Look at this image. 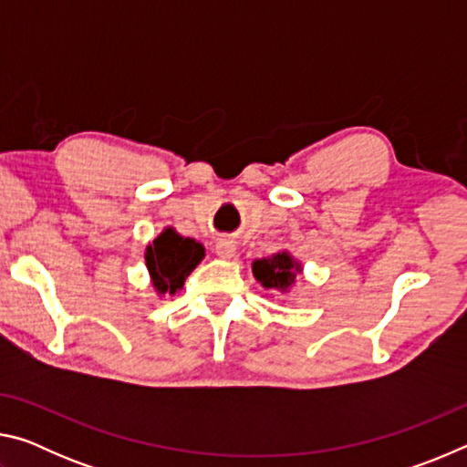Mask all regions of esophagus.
I'll list each match as a JSON object with an SVG mask.
<instances>
[{"instance_id": "34e87169", "label": "esophagus", "mask_w": 467, "mask_h": 467, "mask_svg": "<svg viewBox=\"0 0 467 467\" xmlns=\"http://www.w3.org/2000/svg\"><path fill=\"white\" fill-rule=\"evenodd\" d=\"M236 253V244L233 239H218L216 241V255L223 259H231Z\"/></svg>"}]
</instances>
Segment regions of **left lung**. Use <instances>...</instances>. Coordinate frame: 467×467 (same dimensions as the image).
I'll return each mask as SVG.
<instances>
[{"mask_svg": "<svg viewBox=\"0 0 467 467\" xmlns=\"http://www.w3.org/2000/svg\"><path fill=\"white\" fill-rule=\"evenodd\" d=\"M303 272V265L290 255L288 251L274 253L272 257L255 259L253 262V275L257 282H262L264 288L288 292L295 286L296 274Z\"/></svg>", "mask_w": 467, "mask_h": 467, "instance_id": "obj_1", "label": "left lung"}]
</instances>
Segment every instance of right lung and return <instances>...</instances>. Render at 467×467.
<instances>
[{"label": "right lung", "mask_w": 467, "mask_h": 467, "mask_svg": "<svg viewBox=\"0 0 467 467\" xmlns=\"http://www.w3.org/2000/svg\"><path fill=\"white\" fill-rule=\"evenodd\" d=\"M203 255L202 243L181 236L175 228H164L146 247V267L154 290L158 295H175L183 288L187 275L200 265Z\"/></svg>", "instance_id": "obj_1"}]
</instances>
